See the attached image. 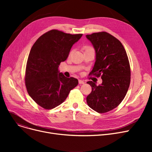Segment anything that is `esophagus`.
<instances>
[{
    "instance_id": "1",
    "label": "esophagus",
    "mask_w": 152,
    "mask_h": 152,
    "mask_svg": "<svg viewBox=\"0 0 152 152\" xmlns=\"http://www.w3.org/2000/svg\"><path fill=\"white\" fill-rule=\"evenodd\" d=\"M79 84H84L85 83H84V81H83V80H81V79H79Z\"/></svg>"
}]
</instances>
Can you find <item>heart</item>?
<instances>
[{
    "mask_svg": "<svg viewBox=\"0 0 152 152\" xmlns=\"http://www.w3.org/2000/svg\"><path fill=\"white\" fill-rule=\"evenodd\" d=\"M83 49L85 51H86V50H91V49H93V48L91 46H87H87H84Z\"/></svg>",
    "mask_w": 152,
    "mask_h": 152,
    "instance_id": "b5f03b06",
    "label": "heart"
}]
</instances>
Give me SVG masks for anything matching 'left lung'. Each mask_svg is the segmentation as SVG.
<instances>
[{"instance_id": "1", "label": "left lung", "mask_w": 152, "mask_h": 152, "mask_svg": "<svg viewBox=\"0 0 152 152\" xmlns=\"http://www.w3.org/2000/svg\"><path fill=\"white\" fill-rule=\"evenodd\" d=\"M95 51V61L90 75L99 77L102 83L97 86L91 81L92 87L87 95V105L100 113L117 107L125 97L131 81L128 57L121 42L107 32L86 35Z\"/></svg>"}]
</instances>
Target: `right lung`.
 <instances>
[{
    "label": "right lung",
    "instance_id": "right-lung-1",
    "mask_svg": "<svg viewBox=\"0 0 152 152\" xmlns=\"http://www.w3.org/2000/svg\"><path fill=\"white\" fill-rule=\"evenodd\" d=\"M82 36L52 29L42 35L32 47L26 64L25 83L29 96L39 106L50 110L60 105L77 86V79L65 77L60 73L58 67Z\"/></svg>",
    "mask_w": 152,
    "mask_h": 152
}]
</instances>
